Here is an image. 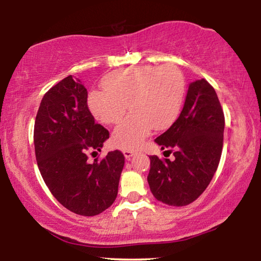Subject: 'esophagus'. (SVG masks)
I'll return each mask as SVG.
<instances>
[{"mask_svg":"<svg viewBox=\"0 0 261 261\" xmlns=\"http://www.w3.org/2000/svg\"><path fill=\"white\" fill-rule=\"evenodd\" d=\"M135 151H131V149H125V151H123V154H124V156L126 160H130V159L135 155Z\"/></svg>","mask_w":261,"mask_h":261,"instance_id":"esophagus-1","label":"esophagus"}]
</instances>
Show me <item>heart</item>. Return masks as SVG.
Returning <instances> with one entry per match:
<instances>
[{"label":"heart","mask_w":261,"mask_h":261,"mask_svg":"<svg viewBox=\"0 0 261 261\" xmlns=\"http://www.w3.org/2000/svg\"><path fill=\"white\" fill-rule=\"evenodd\" d=\"M103 90L88 93L87 106L106 124L118 122L129 106L131 114L112 135L115 146L139 147L153 127L163 130L177 120L185 95V79L173 64L144 65L113 72L105 77Z\"/></svg>","instance_id":"obj_1"}]
</instances>
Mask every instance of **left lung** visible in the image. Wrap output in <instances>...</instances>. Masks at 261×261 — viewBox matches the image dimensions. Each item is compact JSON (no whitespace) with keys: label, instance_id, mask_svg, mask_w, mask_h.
Returning a JSON list of instances; mask_svg holds the SVG:
<instances>
[{"label":"left lung","instance_id":"8db88e82","mask_svg":"<svg viewBox=\"0 0 261 261\" xmlns=\"http://www.w3.org/2000/svg\"><path fill=\"white\" fill-rule=\"evenodd\" d=\"M223 131L224 115L214 88L205 79L190 83L178 118L154 140L161 149L174 148L175 159L149 156L147 182L153 196L176 207L196 200L218 169Z\"/></svg>","mask_w":261,"mask_h":261}]
</instances>
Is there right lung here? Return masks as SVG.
I'll use <instances>...</instances> for the list:
<instances>
[{"mask_svg":"<svg viewBox=\"0 0 261 261\" xmlns=\"http://www.w3.org/2000/svg\"><path fill=\"white\" fill-rule=\"evenodd\" d=\"M109 132L87 107V90L69 76L43 95L34 124V149L43 180L56 200L78 215L94 216L113 205L124 156L112 151L102 161H87L88 148L100 152Z\"/></svg>","mask_w":261,"mask_h":261,"instance_id":"obj_1","label":"right lung"}]
</instances>
